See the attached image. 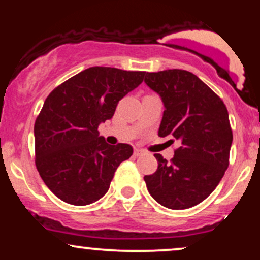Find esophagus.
<instances>
[{
  "label": "esophagus",
  "mask_w": 260,
  "mask_h": 260,
  "mask_svg": "<svg viewBox=\"0 0 260 260\" xmlns=\"http://www.w3.org/2000/svg\"><path fill=\"white\" fill-rule=\"evenodd\" d=\"M134 156H140V155L144 154V151L142 150V149H134Z\"/></svg>",
  "instance_id": "obj_1"
}]
</instances>
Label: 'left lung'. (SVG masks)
Listing matches in <instances>:
<instances>
[{
    "instance_id": "1",
    "label": "left lung",
    "mask_w": 260,
    "mask_h": 260,
    "mask_svg": "<svg viewBox=\"0 0 260 260\" xmlns=\"http://www.w3.org/2000/svg\"><path fill=\"white\" fill-rule=\"evenodd\" d=\"M144 82L165 105L159 136L181 143L170 161L154 154L157 170L144 176L147 188L164 207L192 208L211 194L229 168L232 129L228 109L219 95L188 71L145 72Z\"/></svg>"
}]
</instances>
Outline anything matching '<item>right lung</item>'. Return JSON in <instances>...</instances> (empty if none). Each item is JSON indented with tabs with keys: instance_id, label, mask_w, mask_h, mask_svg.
I'll use <instances>...</instances> for the list:
<instances>
[{
	"instance_id": "1",
	"label": "right lung",
	"mask_w": 260,
	"mask_h": 260,
	"mask_svg": "<svg viewBox=\"0 0 260 260\" xmlns=\"http://www.w3.org/2000/svg\"><path fill=\"white\" fill-rule=\"evenodd\" d=\"M142 71L90 67L56 86L34 124L35 165L49 189L72 205H88L109 190L129 159V144H107L98 127L144 79Z\"/></svg>"
}]
</instances>
